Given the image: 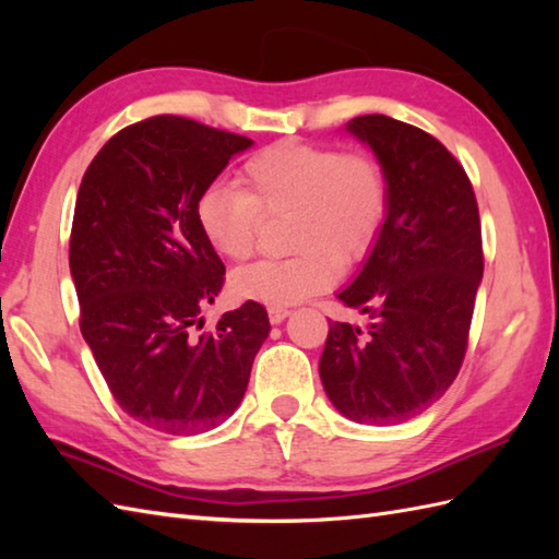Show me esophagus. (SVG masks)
<instances>
[{"label":"esophagus","instance_id":"obj_1","mask_svg":"<svg viewBox=\"0 0 559 559\" xmlns=\"http://www.w3.org/2000/svg\"><path fill=\"white\" fill-rule=\"evenodd\" d=\"M288 314H290L288 307H283V305H269V319H271V324H281L283 319H286Z\"/></svg>","mask_w":559,"mask_h":559}]
</instances>
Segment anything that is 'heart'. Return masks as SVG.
Returning <instances> with one entry per match:
<instances>
[{"instance_id": "obj_1", "label": "heart", "mask_w": 559, "mask_h": 559, "mask_svg": "<svg viewBox=\"0 0 559 559\" xmlns=\"http://www.w3.org/2000/svg\"><path fill=\"white\" fill-rule=\"evenodd\" d=\"M237 182L213 185L197 199V223L213 252L252 257L266 216L293 213L283 259H261L233 276L242 300L295 305L331 288L338 262L360 259L377 240L389 209L382 163L365 151L278 141L249 156Z\"/></svg>"}]
</instances>
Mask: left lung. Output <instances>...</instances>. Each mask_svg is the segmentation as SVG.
<instances>
[{"mask_svg":"<svg viewBox=\"0 0 559 559\" xmlns=\"http://www.w3.org/2000/svg\"><path fill=\"white\" fill-rule=\"evenodd\" d=\"M389 182V209L362 271L338 300L370 317L362 331L329 322L319 377L355 423L394 425L423 413L466 358L483 278L478 201L442 141L386 115L353 117Z\"/></svg>","mask_w":559,"mask_h":559,"instance_id":"left-lung-1","label":"left lung"}]
</instances>
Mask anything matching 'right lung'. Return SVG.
Wrapping results in <instances>:
<instances>
[{"instance_id":"right-lung-1","label":"right lung","mask_w":559,"mask_h":559,"mask_svg":"<svg viewBox=\"0 0 559 559\" xmlns=\"http://www.w3.org/2000/svg\"><path fill=\"white\" fill-rule=\"evenodd\" d=\"M252 139L177 115L120 129L83 175L69 237L79 326L120 408L151 430L199 435L230 418L269 336L247 300L204 329L225 266L197 199Z\"/></svg>"}]
</instances>
